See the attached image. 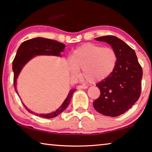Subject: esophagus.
<instances>
[{"mask_svg":"<svg viewBox=\"0 0 152 152\" xmlns=\"http://www.w3.org/2000/svg\"><path fill=\"white\" fill-rule=\"evenodd\" d=\"M87 86L86 85H78L77 86V89H87Z\"/></svg>","mask_w":152,"mask_h":152,"instance_id":"34e87169","label":"esophagus"}]
</instances>
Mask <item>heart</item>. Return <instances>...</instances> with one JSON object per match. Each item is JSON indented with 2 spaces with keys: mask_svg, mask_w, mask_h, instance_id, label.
Wrapping results in <instances>:
<instances>
[{
  "mask_svg": "<svg viewBox=\"0 0 152 152\" xmlns=\"http://www.w3.org/2000/svg\"><path fill=\"white\" fill-rule=\"evenodd\" d=\"M117 54L111 48L94 44H84L70 56L69 68L72 75L78 77L83 70L85 80L97 83L104 80L114 71Z\"/></svg>",
  "mask_w": 152,
  "mask_h": 152,
  "instance_id": "obj_1",
  "label": "heart"
}]
</instances>
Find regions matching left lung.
Instances as JSON below:
<instances>
[{
	"mask_svg": "<svg viewBox=\"0 0 152 152\" xmlns=\"http://www.w3.org/2000/svg\"><path fill=\"white\" fill-rule=\"evenodd\" d=\"M110 45L117 54L114 71L97 84L101 95L93 103L97 111L106 116L117 117L132 108L141 95L142 70L134 50L113 35L96 38Z\"/></svg>",
	"mask_w": 152,
	"mask_h": 152,
	"instance_id": "1",
	"label": "left lung"
}]
</instances>
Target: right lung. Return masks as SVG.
Segmentation results:
<instances>
[{
    "mask_svg": "<svg viewBox=\"0 0 152 152\" xmlns=\"http://www.w3.org/2000/svg\"><path fill=\"white\" fill-rule=\"evenodd\" d=\"M65 48V45L62 44V43H60L55 40L43 37L33 38V39L26 40L22 43V44L18 48L16 55L13 59L12 65L13 71V85H14V89L17 94L18 95L16 89L17 78L23 67L31 58L35 57L37 55H53L60 56V53L64 50ZM76 90V89H75L70 90L67 98H65L61 106L55 111L48 113V114H37V113H35L32 110L28 109L24 104L23 105L29 113L35 114L37 116L39 115L40 117L47 119L53 118V117L58 116L67 107L70 102V100H71L72 95Z\"/></svg>",
    "mask_w": 152,
    "mask_h": 152,
    "instance_id": "obj_1",
    "label": "right lung"
}]
</instances>
